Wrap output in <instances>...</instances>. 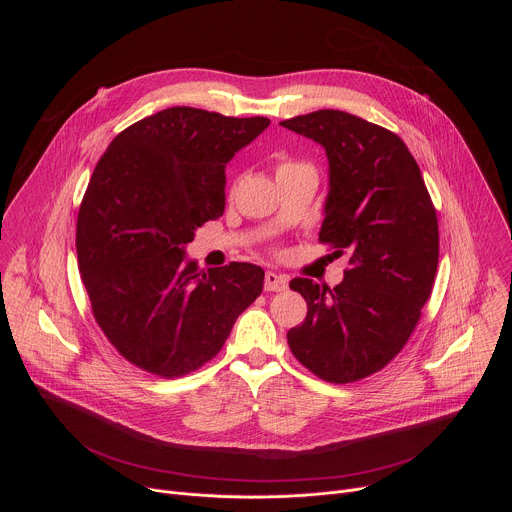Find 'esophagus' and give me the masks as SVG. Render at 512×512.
<instances>
[{
    "label": "esophagus",
    "instance_id": "1",
    "mask_svg": "<svg viewBox=\"0 0 512 512\" xmlns=\"http://www.w3.org/2000/svg\"><path fill=\"white\" fill-rule=\"evenodd\" d=\"M287 287V277L275 271L265 273V291H283Z\"/></svg>",
    "mask_w": 512,
    "mask_h": 512
}]
</instances>
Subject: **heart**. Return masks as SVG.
I'll return each instance as SVG.
<instances>
[{"label": "heart", "instance_id": "obj_1", "mask_svg": "<svg viewBox=\"0 0 512 512\" xmlns=\"http://www.w3.org/2000/svg\"><path fill=\"white\" fill-rule=\"evenodd\" d=\"M308 164H302V162H294V160H283L277 164V174H283V172H291V170H298V168H306Z\"/></svg>", "mask_w": 512, "mask_h": 512}]
</instances>
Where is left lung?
Here are the masks:
<instances>
[{
    "instance_id": "1",
    "label": "left lung",
    "mask_w": 512,
    "mask_h": 512,
    "mask_svg": "<svg viewBox=\"0 0 512 512\" xmlns=\"http://www.w3.org/2000/svg\"><path fill=\"white\" fill-rule=\"evenodd\" d=\"M281 125L326 150L330 190L320 241L350 255L334 289L308 277L289 281L308 314L287 332V344L316 377L354 383L387 367L421 318L440 257L435 208L397 133L336 109Z\"/></svg>"
}]
</instances>
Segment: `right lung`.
<instances>
[{"mask_svg": "<svg viewBox=\"0 0 512 512\" xmlns=\"http://www.w3.org/2000/svg\"><path fill=\"white\" fill-rule=\"evenodd\" d=\"M267 125L170 107L123 129L99 160L77 218L79 269L99 328L137 369H200L259 298L261 267L202 271L184 247L225 212V168Z\"/></svg>", "mask_w": 512, "mask_h": 512, "instance_id": "1", "label": "right lung"}]
</instances>
